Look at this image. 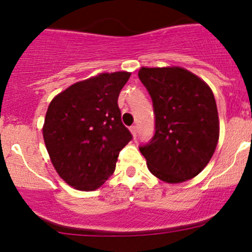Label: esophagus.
<instances>
[{"label": "esophagus", "mask_w": 252, "mask_h": 252, "mask_svg": "<svg viewBox=\"0 0 252 252\" xmlns=\"http://www.w3.org/2000/svg\"><path fill=\"white\" fill-rule=\"evenodd\" d=\"M130 131H131L132 136H134V138H136V136H137V128H136L135 126H130Z\"/></svg>", "instance_id": "esophagus-1"}]
</instances>
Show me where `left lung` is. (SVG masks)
Listing matches in <instances>:
<instances>
[{
  "instance_id": "obj_1",
  "label": "left lung",
  "mask_w": 252,
  "mask_h": 252,
  "mask_svg": "<svg viewBox=\"0 0 252 252\" xmlns=\"http://www.w3.org/2000/svg\"><path fill=\"white\" fill-rule=\"evenodd\" d=\"M155 132L140 147L150 173L168 184L194 178L210 162L219 140L218 110L212 90L182 67H142Z\"/></svg>"
}]
</instances>
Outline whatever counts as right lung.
<instances>
[{
    "label": "right lung",
    "instance_id": "1",
    "mask_svg": "<svg viewBox=\"0 0 252 252\" xmlns=\"http://www.w3.org/2000/svg\"><path fill=\"white\" fill-rule=\"evenodd\" d=\"M129 72L100 73L52 99L42 128L54 168L66 184L94 190L112 175L132 135L121 120L117 99Z\"/></svg>",
    "mask_w": 252,
    "mask_h": 252
}]
</instances>
